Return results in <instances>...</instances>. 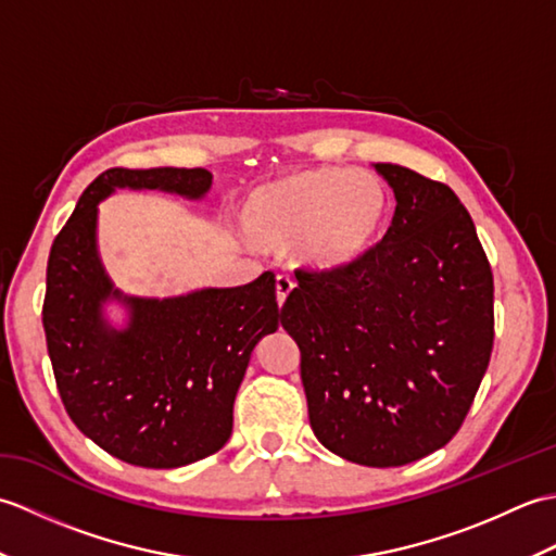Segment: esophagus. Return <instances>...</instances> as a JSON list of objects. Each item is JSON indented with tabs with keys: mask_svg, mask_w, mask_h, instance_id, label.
<instances>
[{
	"mask_svg": "<svg viewBox=\"0 0 556 556\" xmlns=\"http://www.w3.org/2000/svg\"><path fill=\"white\" fill-rule=\"evenodd\" d=\"M275 289H277V301H279V305H281V303L287 301L289 293L293 291V279L287 277V275H279V277L275 279Z\"/></svg>",
	"mask_w": 556,
	"mask_h": 556,
	"instance_id": "1",
	"label": "esophagus"
}]
</instances>
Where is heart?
<instances>
[{
    "mask_svg": "<svg viewBox=\"0 0 556 556\" xmlns=\"http://www.w3.org/2000/svg\"><path fill=\"white\" fill-rule=\"evenodd\" d=\"M389 217V193L372 174L341 167L291 172L260 184L243 227L265 251L299 248L315 269H339L370 251Z\"/></svg>",
    "mask_w": 556,
    "mask_h": 556,
    "instance_id": "heart-1",
    "label": "heart"
}]
</instances>
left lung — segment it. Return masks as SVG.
Masks as SVG:
<instances>
[{
	"instance_id": "8db88e82",
	"label": "left lung",
	"mask_w": 556,
	"mask_h": 556,
	"mask_svg": "<svg viewBox=\"0 0 556 556\" xmlns=\"http://www.w3.org/2000/svg\"><path fill=\"white\" fill-rule=\"evenodd\" d=\"M384 239L339 269H301L281 327L301 351L311 428L329 452L392 468L460 430L494 344V281L456 193L399 164Z\"/></svg>"
}]
</instances>
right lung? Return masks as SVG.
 I'll return each instance as SVG.
<instances>
[{"mask_svg": "<svg viewBox=\"0 0 556 556\" xmlns=\"http://www.w3.org/2000/svg\"><path fill=\"white\" fill-rule=\"evenodd\" d=\"M210 184L200 167L102 172L47 260L42 327L59 396L83 434L134 466L179 468L219 452L251 351L279 327L271 271L236 289L124 299L131 308L124 332L102 320V303L119 291L96 251L100 200L124 186L200 198Z\"/></svg>", "mask_w": 556, "mask_h": 556, "instance_id": "obj_1", "label": "right lung"}]
</instances>
